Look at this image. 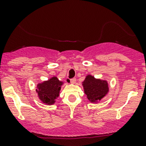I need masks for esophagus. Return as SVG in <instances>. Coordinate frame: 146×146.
<instances>
[{
  "label": "esophagus",
  "mask_w": 146,
  "mask_h": 146,
  "mask_svg": "<svg viewBox=\"0 0 146 146\" xmlns=\"http://www.w3.org/2000/svg\"><path fill=\"white\" fill-rule=\"evenodd\" d=\"M69 82H70L71 84H75L76 82V78H72V79H70V81L68 80Z\"/></svg>",
  "instance_id": "obj_1"
}]
</instances>
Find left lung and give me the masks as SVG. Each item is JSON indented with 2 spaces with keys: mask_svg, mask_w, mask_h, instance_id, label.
Returning <instances> with one entry per match:
<instances>
[{
  "mask_svg": "<svg viewBox=\"0 0 146 146\" xmlns=\"http://www.w3.org/2000/svg\"><path fill=\"white\" fill-rule=\"evenodd\" d=\"M82 83L84 92L90 102H98L109 92V84L107 80L95 78L92 75H88Z\"/></svg>",
  "mask_w": 146,
  "mask_h": 146,
  "instance_id": "left-lung-1",
  "label": "left lung"
}]
</instances>
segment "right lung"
Returning <instances> with one entry per match:
<instances>
[{
    "instance_id": "obj_1",
    "label": "right lung",
    "mask_w": 146,
    "mask_h": 146,
    "mask_svg": "<svg viewBox=\"0 0 146 146\" xmlns=\"http://www.w3.org/2000/svg\"><path fill=\"white\" fill-rule=\"evenodd\" d=\"M63 84L64 82L58 80L56 76L51 78L48 80L38 83L36 92H37L39 99L47 105L54 104L56 100L59 96Z\"/></svg>"
}]
</instances>
